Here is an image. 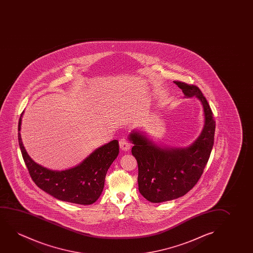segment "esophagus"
Instances as JSON below:
<instances>
[{"label":"esophagus","instance_id":"34e87169","mask_svg":"<svg viewBox=\"0 0 253 253\" xmlns=\"http://www.w3.org/2000/svg\"><path fill=\"white\" fill-rule=\"evenodd\" d=\"M119 146H120V149L122 150H124V151H128V149H130V143L128 142L127 138H125V137L120 139Z\"/></svg>","mask_w":253,"mask_h":253}]
</instances>
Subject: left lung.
<instances>
[{
    "label": "left lung",
    "instance_id": "1",
    "mask_svg": "<svg viewBox=\"0 0 253 253\" xmlns=\"http://www.w3.org/2000/svg\"><path fill=\"white\" fill-rule=\"evenodd\" d=\"M185 97L200 100L204 112V126L194 142L186 148L158 144L146 133L133 130L128 140L134 144L132 155L138 164V189L146 200L161 203L181 197L197 183L210 157L214 141L215 121L211 108L195 85L173 81Z\"/></svg>",
    "mask_w": 253,
    "mask_h": 253
}]
</instances>
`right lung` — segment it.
I'll return each mask as SVG.
<instances>
[{
  "label": "right lung",
  "instance_id": "1",
  "mask_svg": "<svg viewBox=\"0 0 253 253\" xmlns=\"http://www.w3.org/2000/svg\"><path fill=\"white\" fill-rule=\"evenodd\" d=\"M22 114L18 125V140L22 157L35 183L59 201L79 205H90L97 201L104 189L108 169L118 157V140L95 149L78 166L62 171L49 169L35 163L25 149L20 132Z\"/></svg>",
  "mask_w": 253,
  "mask_h": 253
}]
</instances>
